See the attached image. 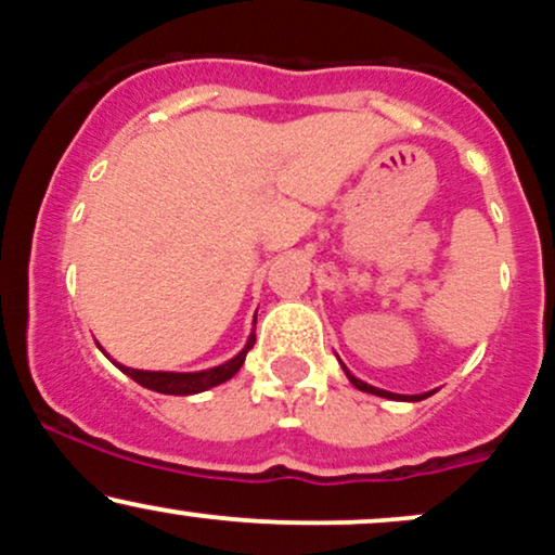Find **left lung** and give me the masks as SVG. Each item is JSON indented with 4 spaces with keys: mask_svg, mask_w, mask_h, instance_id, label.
I'll list each match as a JSON object with an SVG mask.
<instances>
[{
    "mask_svg": "<svg viewBox=\"0 0 555 555\" xmlns=\"http://www.w3.org/2000/svg\"><path fill=\"white\" fill-rule=\"evenodd\" d=\"M347 375H349V380H352L354 386L360 388V391H367V393H375V397H386V399H410V397H399V393H391V391H384V388H375V386H367V384H362L360 378H354L352 373L347 371ZM428 397V393H423V397H412V401H417V399H425Z\"/></svg>",
    "mask_w": 555,
    "mask_h": 555,
    "instance_id": "1",
    "label": "left lung"
}]
</instances>
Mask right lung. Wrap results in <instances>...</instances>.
<instances>
[{
    "label": "right lung",
    "instance_id": "right-lung-1",
    "mask_svg": "<svg viewBox=\"0 0 555 555\" xmlns=\"http://www.w3.org/2000/svg\"><path fill=\"white\" fill-rule=\"evenodd\" d=\"M253 344H256V336H250V339H247L245 349H242L237 358H232L229 362H224V365H216V367H211V371H201V373L135 371V367H125V365H117V367L122 373L130 375V378L135 380V384L151 388V391L175 393V397H188V393L208 391V388L224 384V380L232 378V375L242 367V362H245L247 349H253Z\"/></svg>",
    "mask_w": 555,
    "mask_h": 555
}]
</instances>
